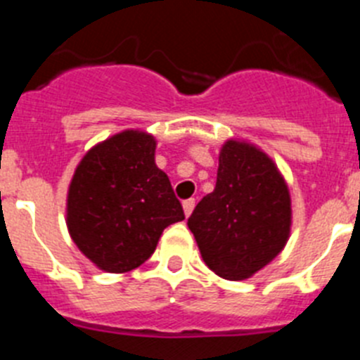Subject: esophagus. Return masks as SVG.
Instances as JSON below:
<instances>
[{"mask_svg": "<svg viewBox=\"0 0 360 360\" xmlns=\"http://www.w3.org/2000/svg\"><path fill=\"white\" fill-rule=\"evenodd\" d=\"M182 207H184V212H186V216H191V212H193V209H195V198L186 200V202L182 203Z\"/></svg>", "mask_w": 360, "mask_h": 360, "instance_id": "34e87169", "label": "esophagus"}]
</instances>
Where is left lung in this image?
<instances>
[{"instance_id":"left-lung-1","label":"left lung","mask_w":360,"mask_h":360,"mask_svg":"<svg viewBox=\"0 0 360 360\" xmlns=\"http://www.w3.org/2000/svg\"><path fill=\"white\" fill-rule=\"evenodd\" d=\"M203 262L212 272L241 281L269 265L287 245L290 191L263 149L245 141L219 149L218 176L187 219Z\"/></svg>"}]
</instances>
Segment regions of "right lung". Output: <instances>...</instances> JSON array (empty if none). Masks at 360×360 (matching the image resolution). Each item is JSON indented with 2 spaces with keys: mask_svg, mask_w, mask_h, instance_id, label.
Returning <instances> with one entry per match:
<instances>
[{
  "mask_svg": "<svg viewBox=\"0 0 360 360\" xmlns=\"http://www.w3.org/2000/svg\"><path fill=\"white\" fill-rule=\"evenodd\" d=\"M157 141L124 129L86 153L68 187L66 227L97 269L122 274L155 252L162 232L182 221V203L155 164Z\"/></svg>",
  "mask_w": 360,
  "mask_h": 360,
  "instance_id": "obj_1",
  "label": "right lung"
}]
</instances>
